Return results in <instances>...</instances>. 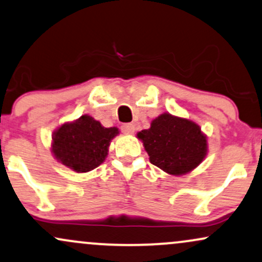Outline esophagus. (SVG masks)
I'll use <instances>...</instances> for the list:
<instances>
[{"mask_svg": "<svg viewBox=\"0 0 262 262\" xmlns=\"http://www.w3.org/2000/svg\"><path fill=\"white\" fill-rule=\"evenodd\" d=\"M121 131L126 135H131V134H134L135 126H134V124H124L121 126Z\"/></svg>", "mask_w": 262, "mask_h": 262, "instance_id": "1", "label": "esophagus"}]
</instances>
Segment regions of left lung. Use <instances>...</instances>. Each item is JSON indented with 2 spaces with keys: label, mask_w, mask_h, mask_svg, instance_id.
Segmentation results:
<instances>
[{
  "label": "left lung",
  "mask_w": 262,
  "mask_h": 262,
  "mask_svg": "<svg viewBox=\"0 0 262 262\" xmlns=\"http://www.w3.org/2000/svg\"><path fill=\"white\" fill-rule=\"evenodd\" d=\"M149 162L165 173L185 175L198 168L208 152L207 136L192 120L163 113L150 127L137 132Z\"/></svg>",
  "instance_id": "8db88e82"
}]
</instances>
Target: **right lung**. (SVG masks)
<instances>
[{"instance_id":"1","label":"right lung","mask_w":262,"mask_h":262,"mask_svg":"<svg viewBox=\"0 0 262 262\" xmlns=\"http://www.w3.org/2000/svg\"><path fill=\"white\" fill-rule=\"evenodd\" d=\"M118 127H104L85 114L58 126L52 134L51 153L55 159L76 173H88L105 161Z\"/></svg>"}]
</instances>
